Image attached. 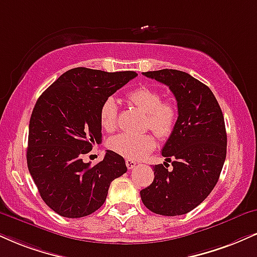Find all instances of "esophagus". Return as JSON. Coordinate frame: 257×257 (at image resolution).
<instances>
[{"mask_svg":"<svg viewBox=\"0 0 257 257\" xmlns=\"http://www.w3.org/2000/svg\"><path fill=\"white\" fill-rule=\"evenodd\" d=\"M137 162H135V160H132V159H126L125 160V165H126V168H128L129 170H132V169H134L135 166H137Z\"/></svg>","mask_w":257,"mask_h":257,"instance_id":"obj_1","label":"esophagus"}]
</instances>
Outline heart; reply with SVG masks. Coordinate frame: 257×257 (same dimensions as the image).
Here are the masks:
<instances>
[{
    "label": "heart",
    "mask_w": 257,
    "mask_h": 257,
    "mask_svg": "<svg viewBox=\"0 0 257 257\" xmlns=\"http://www.w3.org/2000/svg\"><path fill=\"white\" fill-rule=\"evenodd\" d=\"M128 100L133 105L147 113L146 126L157 137L166 139L174 132L177 123L178 109L175 103L162 100V93L158 89L142 86L129 92ZM118 105L115 98L109 97L101 103L99 109V120L104 131L112 132L117 126ZM109 147L113 152L120 154L126 159L141 160L156 148V139L151 134L116 135L109 141Z\"/></svg>",
    "instance_id": "obj_1"
}]
</instances>
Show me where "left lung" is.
Masks as SVG:
<instances>
[{
	"label": "left lung",
	"mask_w": 257,
	"mask_h": 257,
	"mask_svg": "<svg viewBox=\"0 0 257 257\" xmlns=\"http://www.w3.org/2000/svg\"><path fill=\"white\" fill-rule=\"evenodd\" d=\"M169 86L177 100V123L163 147L168 164L153 166L154 179L140 191L156 214L175 217L193 211L211 194L226 158L224 116L208 86L188 73L162 69L144 73Z\"/></svg>",
	"instance_id": "obj_1"
}]
</instances>
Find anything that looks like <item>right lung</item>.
Instances as JSON below:
<instances>
[{
  "label": "right lung",
  "mask_w": 257,
  "mask_h": 257,
  "mask_svg": "<svg viewBox=\"0 0 257 257\" xmlns=\"http://www.w3.org/2000/svg\"><path fill=\"white\" fill-rule=\"evenodd\" d=\"M137 75L74 68L37 100L30 119L27 166L43 201L62 217L92 214L106 200L111 182L126 172L123 157L113 151H106L95 165L82 157L101 142V103Z\"/></svg>",
  "instance_id": "add662e5"
}]
</instances>
